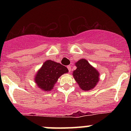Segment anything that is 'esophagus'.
<instances>
[{
    "label": "esophagus",
    "mask_w": 131,
    "mask_h": 131,
    "mask_svg": "<svg viewBox=\"0 0 131 131\" xmlns=\"http://www.w3.org/2000/svg\"><path fill=\"white\" fill-rule=\"evenodd\" d=\"M68 70H69V73L71 72V66H70V65H69V66H68Z\"/></svg>",
    "instance_id": "34e87169"
}]
</instances>
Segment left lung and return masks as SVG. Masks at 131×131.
<instances>
[{
    "instance_id": "obj_1",
    "label": "left lung",
    "mask_w": 131,
    "mask_h": 131,
    "mask_svg": "<svg viewBox=\"0 0 131 131\" xmlns=\"http://www.w3.org/2000/svg\"><path fill=\"white\" fill-rule=\"evenodd\" d=\"M75 66L73 75L79 87L83 91L93 89L99 81V73L84 59L79 60Z\"/></svg>"
}]
</instances>
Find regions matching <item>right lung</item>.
Returning <instances> with one entry per match:
<instances>
[{
    "instance_id": "obj_1",
    "label": "right lung",
    "mask_w": 131,
    "mask_h": 131,
    "mask_svg": "<svg viewBox=\"0 0 131 131\" xmlns=\"http://www.w3.org/2000/svg\"><path fill=\"white\" fill-rule=\"evenodd\" d=\"M68 72V68L63 65L47 60L37 72L35 80L39 88L45 91H50L53 89L59 77Z\"/></svg>"
}]
</instances>
